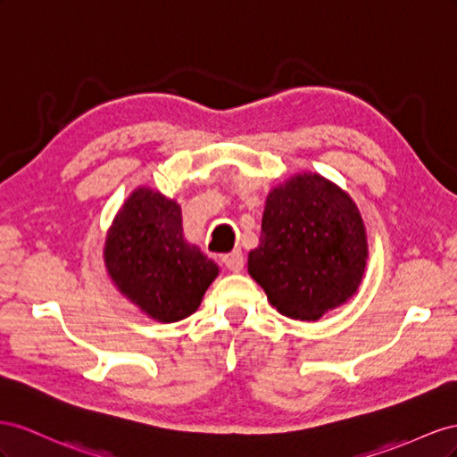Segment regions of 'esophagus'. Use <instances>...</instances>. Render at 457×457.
Returning <instances> with one entry per match:
<instances>
[{"mask_svg":"<svg viewBox=\"0 0 457 457\" xmlns=\"http://www.w3.org/2000/svg\"><path fill=\"white\" fill-rule=\"evenodd\" d=\"M221 262H224L226 268L231 270V271H241L243 266H245V260H243L241 251H231V253L224 254V258H221Z\"/></svg>","mask_w":457,"mask_h":457,"instance_id":"1","label":"esophagus"}]
</instances>
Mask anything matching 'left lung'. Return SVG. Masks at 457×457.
<instances>
[{
  "label": "left lung",
  "instance_id": "left-lung-1",
  "mask_svg": "<svg viewBox=\"0 0 457 457\" xmlns=\"http://www.w3.org/2000/svg\"><path fill=\"white\" fill-rule=\"evenodd\" d=\"M368 241L354 203L318 174L268 195L249 273L283 316L316 321L356 293Z\"/></svg>",
  "mask_w": 457,
  "mask_h": 457
}]
</instances>
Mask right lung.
I'll return each mask as SVG.
<instances>
[{"label":"right lung","mask_w":457,"mask_h":457,"mask_svg":"<svg viewBox=\"0 0 457 457\" xmlns=\"http://www.w3.org/2000/svg\"><path fill=\"white\" fill-rule=\"evenodd\" d=\"M116 287L147 316L179 321L199 308L218 266L186 243L181 212L153 189H137L116 216L105 243Z\"/></svg>","instance_id":"obj_1"}]
</instances>
